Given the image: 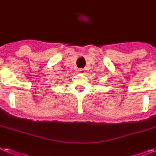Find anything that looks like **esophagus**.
<instances>
[{"label":"esophagus","mask_w":156,"mask_h":156,"mask_svg":"<svg viewBox=\"0 0 156 156\" xmlns=\"http://www.w3.org/2000/svg\"><path fill=\"white\" fill-rule=\"evenodd\" d=\"M78 72H79L80 74H85V73H86L84 69H78Z\"/></svg>","instance_id":"esophagus-1"}]
</instances>
